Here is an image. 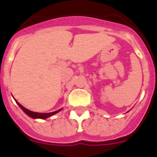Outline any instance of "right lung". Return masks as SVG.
Listing matches in <instances>:
<instances>
[{"instance_id":"1","label":"right lung","mask_w":157,"mask_h":157,"mask_svg":"<svg viewBox=\"0 0 157 157\" xmlns=\"http://www.w3.org/2000/svg\"><path fill=\"white\" fill-rule=\"evenodd\" d=\"M16 103H17L18 105H19V106L22 109H23V111L25 112V113H26V114L28 115L30 117L34 118V119H46V118L49 117V116H52V115H54V114H56V113H57V112H59V111L61 110V109H59V110L56 111V112H50V113H38V112H31V111L28 110V109H27L23 106H22V105H20L19 102H17V101H16Z\"/></svg>"}]
</instances>
